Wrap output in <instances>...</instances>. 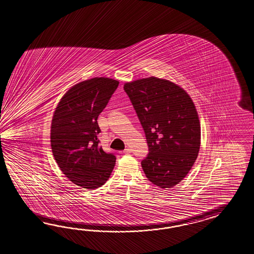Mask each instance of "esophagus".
<instances>
[{
  "label": "esophagus",
  "mask_w": 254,
  "mask_h": 254,
  "mask_svg": "<svg viewBox=\"0 0 254 254\" xmlns=\"http://www.w3.org/2000/svg\"><path fill=\"white\" fill-rule=\"evenodd\" d=\"M123 152L126 153V154H128V153L131 152V149H130L129 148H126V149H124V151H123Z\"/></svg>",
  "instance_id": "obj_1"
}]
</instances>
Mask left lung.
Returning a JSON list of instances; mask_svg holds the SVG:
<instances>
[{
    "label": "left lung",
    "mask_w": 254,
    "mask_h": 254,
    "mask_svg": "<svg viewBox=\"0 0 254 254\" xmlns=\"http://www.w3.org/2000/svg\"><path fill=\"white\" fill-rule=\"evenodd\" d=\"M149 146L141 161L146 177L162 189L178 185L192 169L201 144L197 111L186 91L172 81L149 77L126 82Z\"/></svg>",
    "instance_id": "obj_1"
}]
</instances>
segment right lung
Instances as JSON below:
<instances>
[{"mask_svg":"<svg viewBox=\"0 0 254 254\" xmlns=\"http://www.w3.org/2000/svg\"><path fill=\"white\" fill-rule=\"evenodd\" d=\"M119 81L96 77L71 87L54 112L50 143L63 174L76 186L96 189L105 185L116 156L99 146L97 118L117 90Z\"/></svg>","mask_w":254,"mask_h":254,"instance_id":"obj_1","label":"right lung"}]
</instances>
